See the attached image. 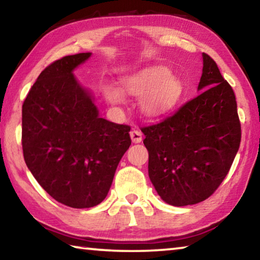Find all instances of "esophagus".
<instances>
[{
    "label": "esophagus",
    "mask_w": 260,
    "mask_h": 260,
    "mask_svg": "<svg viewBox=\"0 0 260 260\" xmlns=\"http://www.w3.org/2000/svg\"><path fill=\"white\" fill-rule=\"evenodd\" d=\"M131 138L134 143H140L142 141V134H141L140 131L134 129L131 132Z\"/></svg>",
    "instance_id": "34e87169"
}]
</instances>
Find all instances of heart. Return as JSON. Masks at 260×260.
Instances as JSON below:
<instances>
[{"instance_id":"heart-1","label":"heart","mask_w":260,"mask_h":260,"mask_svg":"<svg viewBox=\"0 0 260 260\" xmlns=\"http://www.w3.org/2000/svg\"><path fill=\"white\" fill-rule=\"evenodd\" d=\"M121 89L127 94L141 96L140 109L148 117H156L172 109L183 93V86L178 77L166 68H149L124 79ZM104 96L110 104L119 107L125 99L119 89L113 86L104 87Z\"/></svg>"}]
</instances>
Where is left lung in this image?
Returning <instances> with one entry per match:
<instances>
[{"instance_id": "8db88e82", "label": "left lung", "mask_w": 260, "mask_h": 260, "mask_svg": "<svg viewBox=\"0 0 260 260\" xmlns=\"http://www.w3.org/2000/svg\"><path fill=\"white\" fill-rule=\"evenodd\" d=\"M199 90L172 116L141 129L149 152V178L160 199L174 206L209 199L240 148L234 90L205 52Z\"/></svg>"}]
</instances>
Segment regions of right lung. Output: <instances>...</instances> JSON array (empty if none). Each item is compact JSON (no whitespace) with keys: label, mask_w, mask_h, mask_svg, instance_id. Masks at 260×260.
Listing matches in <instances>:
<instances>
[{"label":"right lung","mask_w":260,"mask_h":260,"mask_svg":"<svg viewBox=\"0 0 260 260\" xmlns=\"http://www.w3.org/2000/svg\"><path fill=\"white\" fill-rule=\"evenodd\" d=\"M90 52L47 67L23 104L24 159L40 186L59 203L93 208L107 197L131 127L99 116L94 98L73 76Z\"/></svg>","instance_id":"add662e5"}]
</instances>
